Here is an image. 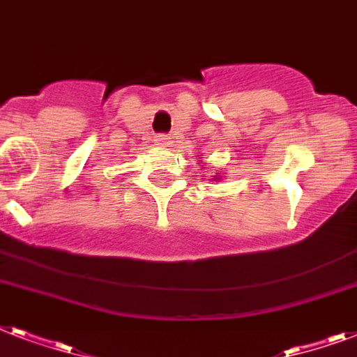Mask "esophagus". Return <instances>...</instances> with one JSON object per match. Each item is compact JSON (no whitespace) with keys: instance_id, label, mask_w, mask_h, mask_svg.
Masks as SVG:
<instances>
[{"instance_id":"1","label":"esophagus","mask_w":357,"mask_h":357,"mask_svg":"<svg viewBox=\"0 0 357 357\" xmlns=\"http://www.w3.org/2000/svg\"><path fill=\"white\" fill-rule=\"evenodd\" d=\"M155 144H159V146H169L170 144V137H167V135H155Z\"/></svg>"}]
</instances>
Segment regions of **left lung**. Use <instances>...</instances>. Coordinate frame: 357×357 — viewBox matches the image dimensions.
I'll return each instance as SVG.
<instances>
[{
	"label": "left lung",
	"instance_id": "obj_1",
	"mask_svg": "<svg viewBox=\"0 0 357 357\" xmlns=\"http://www.w3.org/2000/svg\"><path fill=\"white\" fill-rule=\"evenodd\" d=\"M222 179V176H220V172H216V176H213V181H220Z\"/></svg>",
	"mask_w": 357,
	"mask_h": 357
}]
</instances>
